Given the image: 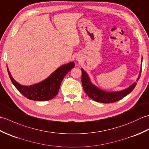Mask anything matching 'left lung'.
<instances>
[{
  "label": "left lung",
  "mask_w": 149,
  "mask_h": 149,
  "mask_svg": "<svg viewBox=\"0 0 149 149\" xmlns=\"http://www.w3.org/2000/svg\"><path fill=\"white\" fill-rule=\"evenodd\" d=\"M141 63H142V58H141ZM82 72V76H81V82L83 84V90L85 93L87 94V95L89 97L90 99H93L97 102L101 103H112L118 101L122 98L127 96L129 93H130L131 91L133 90L136 85V82L139 80L141 75V68L140 69V73H139L138 79H136V82H134L132 83L131 86L128 88H125V89L115 91H108L103 90L100 88H98L95 85L92 83V82L90 80V77L88 73L84 70L83 68H81Z\"/></svg>",
  "instance_id": "8db88e82"
}]
</instances>
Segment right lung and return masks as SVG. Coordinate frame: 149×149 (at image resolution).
Listing matches in <instances>:
<instances>
[{"mask_svg": "<svg viewBox=\"0 0 149 149\" xmlns=\"http://www.w3.org/2000/svg\"><path fill=\"white\" fill-rule=\"evenodd\" d=\"M74 66L75 63L73 61L63 65L45 79L30 86H24L18 83L12 77L8 66L7 69L12 83L24 96L30 100L44 101L52 99L57 95L63 78Z\"/></svg>", "mask_w": 149, "mask_h": 149, "instance_id": "right-lung-1", "label": "right lung"}]
</instances>
